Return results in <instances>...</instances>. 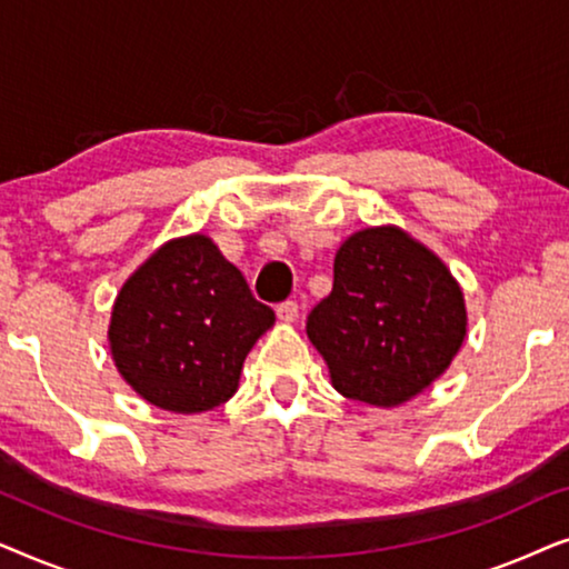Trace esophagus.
I'll list each match as a JSON object with an SVG mask.
<instances>
[{
	"mask_svg": "<svg viewBox=\"0 0 569 569\" xmlns=\"http://www.w3.org/2000/svg\"><path fill=\"white\" fill-rule=\"evenodd\" d=\"M277 316H279V321H287V323H292L295 318L300 316V306L295 300H284V302H279L277 306Z\"/></svg>",
	"mask_w": 569,
	"mask_h": 569,
	"instance_id": "esophagus-1",
	"label": "esophagus"
}]
</instances>
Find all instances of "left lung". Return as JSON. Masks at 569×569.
Masks as SVG:
<instances>
[{
  "mask_svg": "<svg viewBox=\"0 0 569 569\" xmlns=\"http://www.w3.org/2000/svg\"><path fill=\"white\" fill-rule=\"evenodd\" d=\"M308 337L347 399L396 407L425 391L466 337L461 287L438 256L396 228L355 232Z\"/></svg>",
  "mask_w": 569,
  "mask_h": 569,
  "instance_id": "1",
  "label": "left lung"
}]
</instances>
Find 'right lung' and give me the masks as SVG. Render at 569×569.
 Listing matches in <instances>:
<instances>
[{
	"instance_id": "add662e5",
	"label": "right lung",
	"mask_w": 569,
	"mask_h": 569,
	"mask_svg": "<svg viewBox=\"0 0 569 569\" xmlns=\"http://www.w3.org/2000/svg\"><path fill=\"white\" fill-rule=\"evenodd\" d=\"M274 310L212 240L189 236L152 253L121 287L111 352L123 380L154 407L197 415L228 401Z\"/></svg>"
}]
</instances>
